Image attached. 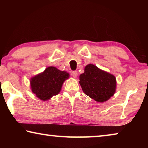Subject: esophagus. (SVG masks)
Returning a JSON list of instances; mask_svg holds the SVG:
<instances>
[{
    "label": "esophagus",
    "instance_id": "obj_1",
    "mask_svg": "<svg viewBox=\"0 0 148 148\" xmlns=\"http://www.w3.org/2000/svg\"><path fill=\"white\" fill-rule=\"evenodd\" d=\"M71 75L73 76V77L76 78V77L77 76V72L76 71H72L71 72Z\"/></svg>",
    "mask_w": 148,
    "mask_h": 148
}]
</instances>
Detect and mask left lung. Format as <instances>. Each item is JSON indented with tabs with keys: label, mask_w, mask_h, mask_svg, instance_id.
<instances>
[{
	"label": "left lung",
	"mask_w": 148,
	"mask_h": 148,
	"mask_svg": "<svg viewBox=\"0 0 148 148\" xmlns=\"http://www.w3.org/2000/svg\"><path fill=\"white\" fill-rule=\"evenodd\" d=\"M79 78L84 93L98 102L108 101L116 92V77L92 64L86 65Z\"/></svg>",
	"instance_id": "left-lung-1"
}]
</instances>
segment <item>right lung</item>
I'll return each mask as SVG.
<instances>
[{
  "instance_id": "add662e5",
  "label": "right lung",
  "mask_w": 148,
  "mask_h": 148,
  "mask_svg": "<svg viewBox=\"0 0 148 148\" xmlns=\"http://www.w3.org/2000/svg\"><path fill=\"white\" fill-rule=\"evenodd\" d=\"M70 74L55 66H49L44 72L30 79L32 92L42 101H46L61 91L62 84L69 79Z\"/></svg>"
}]
</instances>
